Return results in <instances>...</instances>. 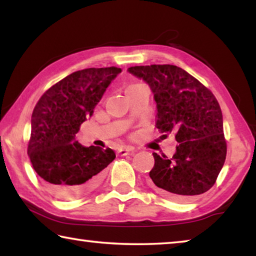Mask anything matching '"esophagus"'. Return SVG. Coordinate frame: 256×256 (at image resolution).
Masks as SVG:
<instances>
[{
	"label": "esophagus",
	"instance_id": "esophagus-1",
	"mask_svg": "<svg viewBox=\"0 0 256 256\" xmlns=\"http://www.w3.org/2000/svg\"><path fill=\"white\" fill-rule=\"evenodd\" d=\"M132 151H133V149L130 148V146H120V148L118 150V152L120 156H126L130 152H132Z\"/></svg>",
	"mask_w": 256,
	"mask_h": 256
}]
</instances>
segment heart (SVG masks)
Here are the masks:
<instances>
[{
    "label": "heart",
    "instance_id": "obj_1",
    "mask_svg": "<svg viewBox=\"0 0 256 256\" xmlns=\"http://www.w3.org/2000/svg\"><path fill=\"white\" fill-rule=\"evenodd\" d=\"M133 86H134V84H133Z\"/></svg>",
    "mask_w": 256,
    "mask_h": 256
}]
</instances>
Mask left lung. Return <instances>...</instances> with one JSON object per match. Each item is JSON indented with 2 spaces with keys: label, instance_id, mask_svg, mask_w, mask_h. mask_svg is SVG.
<instances>
[{
  "label": "left lung",
  "instance_id": "obj_1",
  "mask_svg": "<svg viewBox=\"0 0 256 256\" xmlns=\"http://www.w3.org/2000/svg\"><path fill=\"white\" fill-rule=\"evenodd\" d=\"M131 74L149 84L157 104L156 128L178 142L172 159L152 154L150 184L164 196L185 201L210 190L224 164L227 144L222 112L209 89L170 64L131 66Z\"/></svg>",
  "mask_w": 256,
  "mask_h": 256
}]
</instances>
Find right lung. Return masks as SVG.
<instances>
[{
    "mask_svg": "<svg viewBox=\"0 0 256 256\" xmlns=\"http://www.w3.org/2000/svg\"><path fill=\"white\" fill-rule=\"evenodd\" d=\"M120 68H90L52 86L34 108L28 156L46 190L60 200L84 196L100 183L115 159L110 148L84 146L76 140Z\"/></svg>",
    "mask_w": 256,
    "mask_h": 256,
    "instance_id": "obj_1",
    "label": "right lung"
}]
</instances>
